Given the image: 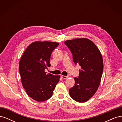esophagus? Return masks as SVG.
<instances>
[{
  "mask_svg": "<svg viewBox=\"0 0 122 122\" xmlns=\"http://www.w3.org/2000/svg\"><path fill=\"white\" fill-rule=\"evenodd\" d=\"M61 78L63 79H67L69 77L68 76H64V75H61Z\"/></svg>",
  "mask_w": 122,
  "mask_h": 122,
  "instance_id": "esophagus-1",
  "label": "esophagus"
}]
</instances>
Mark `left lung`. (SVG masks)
Instances as JSON below:
<instances>
[{
	"label": "left lung",
	"mask_w": 122,
	"mask_h": 122,
	"mask_svg": "<svg viewBox=\"0 0 122 122\" xmlns=\"http://www.w3.org/2000/svg\"><path fill=\"white\" fill-rule=\"evenodd\" d=\"M65 44L73 55V61L81 67L79 76L69 94L75 101L86 102L93 96L100 83L103 71L101 53L96 45L86 38L67 40Z\"/></svg>",
	"instance_id": "left-lung-1"
}]
</instances>
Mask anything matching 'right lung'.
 <instances>
[{"mask_svg":"<svg viewBox=\"0 0 122 122\" xmlns=\"http://www.w3.org/2000/svg\"><path fill=\"white\" fill-rule=\"evenodd\" d=\"M59 45L56 42H33L26 49L19 61L21 82L27 94L38 102L47 100L52 96L60 75L46 74L50 67L51 53Z\"/></svg>","mask_w":122,"mask_h":122,"instance_id":"obj_1","label":"right lung"}]
</instances>
